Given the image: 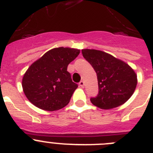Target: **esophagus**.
I'll use <instances>...</instances> for the list:
<instances>
[{"label": "esophagus", "instance_id": "esophagus-1", "mask_svg": "<svg viewBox=\"0 0 153 153\" xmlns=\"http://www.w3.org/2000/svg\"><path fill=\"white\" fill-rule=\"evenodd\" d=\"M79 85L81 86V87H84V85H85L84 81H83V80L80 81V82L79 83Z\"/></svg>", "mask_w": 153, "mask_h": 153}]
</instances>
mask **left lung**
<instances>
[{
  "label": "left lung",
  "instance_id": "obj_1",
  "mask_svg": "<svg viewBox=\"0 0 153 153\" xmlns=\"http://www.w3.org/2000/svg\"><path fill=\"white\" fill-rule=\"evenodd\" d=\"M86 59L97 73L99 93L90 101L103 109H113L125 103L134 93L137 75L126 62L111 54L93 49L82 50Z\"/></svg>",
  "mask_w": 153,
  "mask_h": 153
}]
</instances>
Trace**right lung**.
Instances as JSON below:
<instances>
[{"instance_id": "right-lung-1", "label": "right lung", "mask_w": 153, "mask_h": 153, "mask_svg": "<svg viewBox=\"0 0 153 153\" xmlns=\"http://www.w3.org/2000/svg\"><path fill=\"white\" fill-rule=\"evenodd\" d=\"M79 52L74 48L56 47L33 62L22 79L23 91L28 100L47 111L67 106L78 86L72 81L67 66Z\"/></svg>"}]
</instances>
